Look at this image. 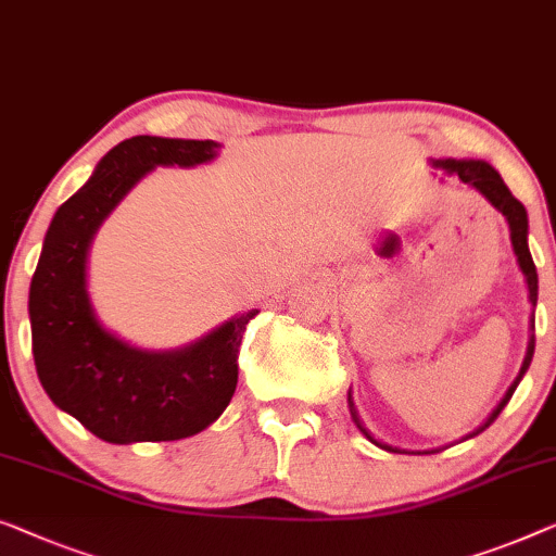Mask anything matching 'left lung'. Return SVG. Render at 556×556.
I'll return each instance as SVG.
<instances>
[{
  "label": "left lung",
  "instance_id": "1",
  "mask_svg": "<svg viewBox=\"0 0 556 556\" xmlns=\"http://www.w3.org/2000/svg\"><path fill=\"white\" fill-rule=\"evenodd\" d=\"M433 167H441V170L448 173V175H458V180L469 185V188H473L479 192V195H484L489 200V205L494 207L496 213L504 215L506 225H509V238H511V251L514 255H517V265L521 270V276H525V283H527V293H529V303H532V316H529V341H527V353H525V361H521V368L517 378H514L509 389H506L504 399L498 401L496 408L492 414L486 416V421L479 426V429H473L471 433H466V439L477 437V433H481L484 429H489V426L494 424V418L502 414V408L509 404L511 393L517 391V386L521 378H525L529 364H532V356H534V308H536V295H539V278H536V268H534V261H532V253H529V218H527V207L519 203L517 198L511 195L509 188H506L502 175H498L492 165L486 163V160H454V157H446V160H431ZM349 412H351V418L353 424H356V429L364 433V437L371 441V444H376L378 448H383V452H391V454H439L441 448H426V452H408V448H399V446H391L386 444V441L376 439L371 431L366 429V424L361 421L358 416V408L356 404H353V393L349 391Z\"/></svg>",
  "mask_w": 556,
  "mask_h": 556
}]
</instances>
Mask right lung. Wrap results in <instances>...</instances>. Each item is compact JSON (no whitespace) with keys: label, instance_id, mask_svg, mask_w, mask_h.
Masks as SVG:
<instances>
[{"label":"right lung","instance_id":"obj_1","mask_svg":"<svg viewBox=\"0 0 556 556\" xmlns=\"http://www.w3.org/2000/svg\"><path fill=\"white\" fill-rule=\"evenodd\" d=\"M213 140L138 135L104 155L47 228L29 286L31 353L47 396L108 444L178 441L207 429L238 386V351L258 308L180 349H140L102 326L87 291L94 232L155 167L218 157Z\"/></svg>","mask_w":556,"mask_h":556}]
</instances>
